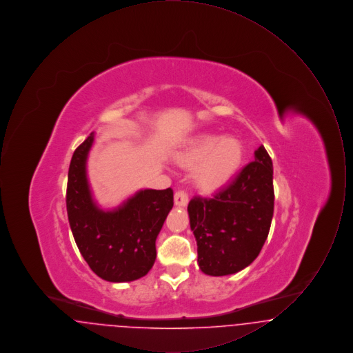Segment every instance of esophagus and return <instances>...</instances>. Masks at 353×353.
<instances>
[{"instance_id":"esophagus-1","label":"esophagus","mask_w":353,"mask_h":353,"mask_svg":"<svg viewBox=\"0 0 353 353\" xmlns=\"http://www.w3.org/2000/svg\"><path fill=\"white\" fill-rule=\"evenodd\" d=\"M188 201H189V199H188V194L185 193L184 190H179V192L174 193V205L177 208L186 206Z\"/></svg>"}]
</instances>
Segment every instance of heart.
Returning a JSON list of instances; mask_svg holds the SVG:
<instances>
[{"label":"heart","instance_id":"obj_1","mask_svg":"<svg viewBox=\"0 0 353 353\" xmlns=\"http://www.w3.org/2000/svg\"><path fill=\"white\" fill-rule=\"evenodd\" d=\"M243 145L234 136L203 134L176 153V161L194 168L193 179L199 189L214 193L233 181L242 167Z\"/></svg>","mask_w":353,"mask_h":353}]
</instances>
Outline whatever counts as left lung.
I'll return each mask as SVG.
<instances>
[{"mask_svg": "<svg viewBox=\"0 0 353 353\" xmlns=\"http://www.w3.org/2000/svg\"><path fill=\"white\" fill-rule=\"evenodd\" d=\"M272 213V161L261 145L233 184L188 205L202 272L223 276L252 265L266 242Z\"/></svg>", "mask_w": 353, "mask_h": 353, "instance_id": "left-lung-1", "label": "left lung"}]
</instances>
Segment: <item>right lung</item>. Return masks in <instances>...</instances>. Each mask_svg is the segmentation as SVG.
<instances>
[{"mask_svg":"<svg viewBox=\"0 0 353 353\" xmlns=\"http://www.w3.org/2000/svg\"><path fill=\"white\" fill-rule=\"evenodd\" d=\"M91 132L75 150L68 168V222L84 261L99 278L132 282L148 274L156 259V238L173 206V190L140 189L118 208L101 209L87 177Z\"/></svg>","mask_w":353,"mask_h":353,"instance_id":"add662e5","label":"right lung"}]
</instances>
